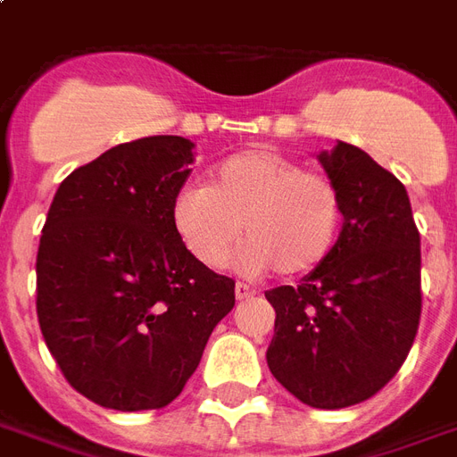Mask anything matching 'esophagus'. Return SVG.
Listing matches in <instances>:
<instances>
[{"label":"esophagus","instance_id":"1","mask_svg":"<svg viewBox=\"0 0 457 457\" xmlns=\"http://www.w3.org/2000/svg\"><path fill=\"white\" fill-rule=\"evenodd\" d=\"M252 295H254V290L249 288V286H245V283H237V286H235V297H237V300H246V297Z\"/></svg>","mask_w":457,"mask_h":457}]
</instances>
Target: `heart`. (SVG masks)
Returning <instances> with one entry per match:
<instances>
[{
	"mask_svg": "<svg viewBox=\"0 0 457 457\" xmlns=\"http://www.w3.org/2000/svg\"><path fill=\"white\" fill-rule=\"evenodd\" d=\"M171 225L195 262L218 271L246 242V273L273 269L280 278L317 271L341 237L344 198L334 179L307 171L271 147L237 152L212 169L208 186L184 188L171 203Z\"/></svg>",
	"mask_w": 457,
	"mask_h": 457,
	"instance_id": "1",
	"label": "heart"
}]
</instances>
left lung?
Segmentation results:
<instances>
[{
    "label": "left lung",
    "mask_w": 457,
    "mask_h": 457,
    "mask_svg": "<svg viewBox=\"0 0 457 457\" xmlns=\"http://www.w3.org/2000/svg\"><path fill=\"white\" fill-rule=\"evenodd\" d=\"M344 198L332 256L300 286L266 290L276 310L266 361L317 409L370 400L404 363L421 317V246L407 188L366 152L337 140L320 154Z\"/></svg>",
    "instance_id": "left-lung-1"
}]
</instances>
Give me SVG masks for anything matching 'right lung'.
Listing matches in <instances>:
<instances>
[{"instance_id": "add662e5", "label": "right lung", "mask_w": 457, "mask_h": 457, "mask_svg": "<svg viewBox=\"0 0 457 457\" xmlns=\"http://www.w3.org/2000/svg\"><path fill=\"white\" fill-rule=\"evenodd\" d=\"M194 143L152 135L74 169L50 203L36 312L65 380L118 411L167 407L201 363L235 280L186 252L171 203Z\"/></svg>"}]
</instances>
